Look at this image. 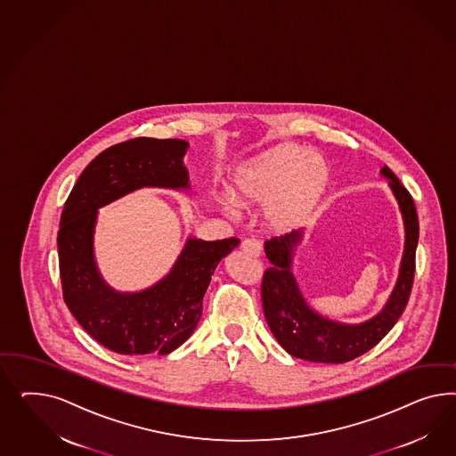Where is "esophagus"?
I'll return each instance as SVG.
<instances>
[{"mask_svg": "<svg viewBox=\"0 0 456 456\" xmlns=\"http://www.w3.org/2000/svg\"><path fill=\"white\" fill-rule=\"evenodd\" d=\"M240 248H242L244 252L250 254V256H254V257H261V256H263V244L257 242V240H252V239L244 240V242L240 244Z\"/></svg>", "mask_w": 456, "mask_h": 456, "instance_id": "esophagus-1", "label": "esophagus"}]
</instances>
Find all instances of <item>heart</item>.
I'll use <instances>...</instances> for the list:
<instances>
[{"label": "heart", "mask_w": 456, "mask_h": 456, "mask_svg": "<svg viewBox=\"0 0 456 456\" xmlns=\"http://www.w3.org/2000/svg\"><path fill=\"white\" fill-rule=\"evenodd\" d=\"M331 185V168L318 153L282 143L235 168L229 195L217 199L224 214L264 208L267 224L292 231L311 219Z\"/></svg>", "instance_id": "b5f03b06"}]
</instances>
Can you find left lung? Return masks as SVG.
Wrapping results in <instances>:
<instances>
[{
    "label": "left lung",
    "mask_w": 456,
    "mask_h": 456,
    "mask_svg": "<svg viewBox=\"0 0 456 456\" xmlns=\"http://www.w3.org/2000/svg\"><path fill=\"white\" fill-rule=\"evenodd\" d=\"M379 174L387 180V185L400 206L404 224V250L398 281L387 304L373 318L358 324H346L319 314L305 301L292 273L294 252L303 242V229L274 237L264 244L265 257L273 264L263 279L264 314L277 343L294 358L331 364L358 358L391 331L408 304L413 286L414 254L419 235L418 216L411 195L401 185L398 177L387 166Z\"/></svg>",
    "instance_id": "1"
}]
</instances>
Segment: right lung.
Here are the masks:
<instances>
[{"instance_id": "right-lung-1", "label": "right lung", "mask_w": 456, "mask_h": 456, "mask_svg": "<svg viewBox=\"0 0 456 456\" xmlns=\"http://www.w3.org/2000/svg\"><path fill=\"white\" fill-rule=\"evenodd\" d=\"M189 142L140 137L97 155L69 192L58 231L63 299L100 345L125 356L168 354L183 345L202 316V299L216 267L239 239L189 237L177 261L147 289L122 292L102 277L94 235L98 208L143 187L189 191L183 157Z\"/></svg>"}]
</instances>
